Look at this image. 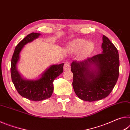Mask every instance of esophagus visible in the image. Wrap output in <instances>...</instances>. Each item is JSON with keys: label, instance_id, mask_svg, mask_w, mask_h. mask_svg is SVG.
Listing matches in <instances>:
<instances>
[{"label": "esophagus", "instance_id": "esophagus-1", "mask_svg": "<svg viewBox=\"0 0 130 130\" xmlns=\"http://www.w3.org/2000/svg\"><path fill=\"white\" fill-rule=\"evenodd\" d=\"M70 64L69 63H66L64 65V70L65 71H67V70H70Z\"/></svg>", "mask_w": 130, "mask_h": 130}]
</instances>
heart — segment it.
<instances>
[{
	"mask_svg": "<svg viewBox=\"0 0 130 130\" xmlns=\"http://www.w3.org/2000/svg\"><path fill=\"white\" fill-rule=\"evenodd\" d=\"M69 48L74 52H78L82 50L83 54L87 55L92 51L94 44L91 42H87L85 39H76L70 44Z\"/></svg>",
	"mask_w": 130,
	"mask_h": 130,
	"instance_id": "obj_1",
	"label": "heart"
}]
</instances>
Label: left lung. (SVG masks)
Listing matches in <instances>:
<instances>
[{"instance_id":"8db88e82","label":"left lung","mask_w":130,"mask_h":130,"mask_svg":"<svg viewBox=\"0 0 130 130\" xmlns=\"http://www.w3.org/2000/svg\"><path fill=\"white\" fill-rule=\"evenodd\" d=\"M102 54L83 61H73V86L76 95L86 101L100 100L113 90L119 74V57L117 48L103 35Z\"/></svg>"}]
</instances>
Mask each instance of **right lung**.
Masks as SVG:
<instances>
[{"mask_svg": "<svg viewBox=\"0 0 130 130\" xmlns=\"http://www.w3.org/2000/svg\"><path fill=\"white\" fill-rule=\"evenodd\" d=\"M41 34L31 33L25 37L15 48L11 63L12 81L19 94L29 100L39 101L51 97L54 91L53 82L63 72L64 63L52 65L36 80L25 79L17 69L20 54L25 45L37 39Z\"/></svg>", "mask_w": 130, "mask_h": 130, "instance_id": "obj_1", "label": "right lung"}]
</instances>
